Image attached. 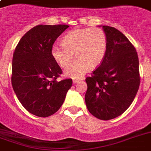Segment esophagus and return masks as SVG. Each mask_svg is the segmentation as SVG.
Masks as SVG:
<instances>
[{"instance_id":"esophagus-1","label":"esophagus","mask_w":151,"mask_h":151,"mask_svg":"<svg viewBox=\"0 0 151 151\" xmlns=\"http://www.w3.org/2000/svg\"><path fill=\"white\" fill-rule=\"evenodd\" d=\"M80 81V80L79 79H73V84H76V83H78Z\"/></svg>"}]
</instances>
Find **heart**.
Segmentation results:
<instances>
[{"mask_svg": "<svg viewBox=\"0 0 151 151\" xmlns=\"http://www.w3.org/2000/svg\"><path fill=\"white\" fill-rule=\"evenodd\" d=\"M63 45L55 44L52 48L55 61L65 67L78 58L65 70L66 75L73 78H81L89 67L96 68L103 62L106 52L107 39L100 28H85L71 30L63 37Z\"/></svg>", "mask_w": 151, "mask_h": 151, "instance_id": "obj_1", "label": "heart"}]
</instances>
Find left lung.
<instances>
[{"label": "left lung", "mask_w": 151, "mask_h": 151, "mask_svg": "<svg viewBox=\"0 0 151 151\" xmlns=\"http://www.w3.org/2000/svg\"><path fill=\"white\" fill-rule=\"evenodd\" d=\"M107 39L103 62L85 81V103L93 116L110 120L133 102L140 84L139 58L129 40L114 27L103 26Z\"/></svg>", "instance_id": "8db88e82"}]
</instances>
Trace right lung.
<instances>
[{
	"instance_id": "add662e5",
	"label": "right lung",
	"mask_w": 151,
	"mask_h": 151,
	"mask_svg": "<svg viewBox=\"0 0 151 151\" xmlns=\"http://www.w3.org/2000/svg\"><path fill=\"white\" fill-rule=\"evenodd\" d=\"M67 25H38L20 39L13 53L12 85L23 107L37 117L54 114L63 105L72 79L56 80L63 73L52 48Z\"/></svg>"
}]
</instances>
